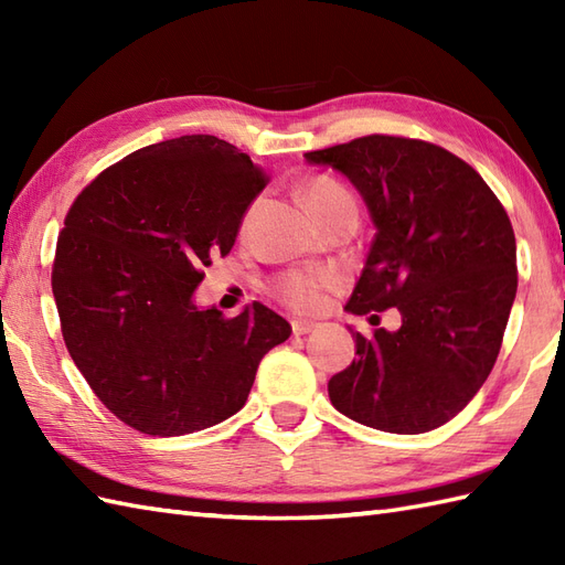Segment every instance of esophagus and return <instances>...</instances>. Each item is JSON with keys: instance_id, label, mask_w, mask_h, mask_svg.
Returning <instances> with one entry per match:
<instances>
[{"instance_id": "esophagus-1", "label": "esophagus", "mask_w": 565, "mask_h": 565, "mask_svg": "<svg viewBox=\"0 0 565 565\" xmlns=\"http://www.w3.org/2000/svg\"><path fill=\"white\" fill-rule=\"evenodd\" d=\"M291 330H294L296 338H301V334H308V332L318 330V322H308V320H294V322H291Z\"/></svg>"}]
</instances>
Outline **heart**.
I'll return each mask as SVG.
<instances>
[{"mask_svg":"<svg viewBox=\"0 0 565 565\" xmlns=\"http://www.w3.org/2000/svg\"><path fill=\"white\" fill-rule=\"evenodd\" d=\"M306 201L310 203V209L320 213L328 203L347 199V189L340 186L338 182H332L328 177H316L310 179L303 189ZM338 284V274L326 271V269H298L284 274L279 281L274 284V294L279 296V301H284L289 308L298 310V313H316L320 310L322 301H326V294Z\"/></svg>","mask_w":565,"mask_h":565,"instance_id":"obj_1","label":"heart"}]
</instances>
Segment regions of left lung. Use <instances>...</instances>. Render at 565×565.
<instances>
[{"mask_svg": "<svg viewBox=\"0 0 565 565\" xmlns=\"http://www.w3.org/2000/svg\"><path fill=\"white\" fill-rule=\"evenodd\" d=\"M306 160L350 179L376 225L347 310L403 318L395 332H354V362L328 383L332 405L393 435L449 423L493 371L518 294L508 211L435 142L374 134Z\"/></svg>", "mask_w": 565, "mask_h": 565, "instance_id": "1", "label": "left lung"}]
</instances>
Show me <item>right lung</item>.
I'll use <instances>...</instances> for the list:
<instances>
[{
	"instance_id": "add662e5",
	"label": "right lung",
	"mask_w": 565,
	"mask_h": 565,
	"mask_svg": "<svg viewBox=\"0 0 565 565\" xmlns=\"http://www.w3.org/2000/svg\"><path fill=\"white\" fill-rule=\"evenodd\" d=\"M269 177L231 142L182 136L130 152L65 215L53 296L72 362L109 411L150 437L223 423L291 326L262 303L235 318L194 303Z\"/></svg>"
}]
</instances>
